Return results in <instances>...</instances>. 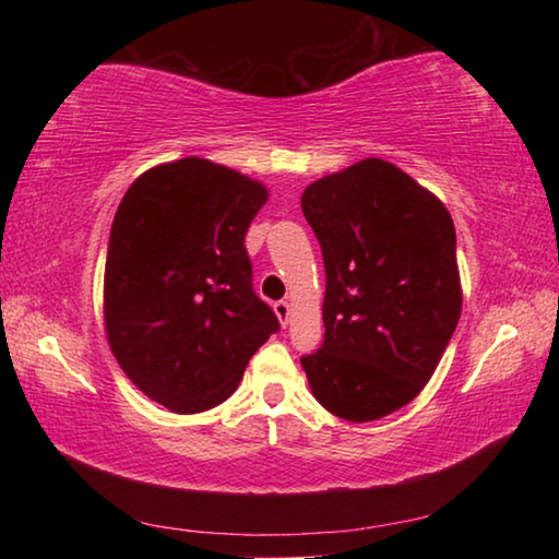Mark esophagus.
Here are the masks:
<instances>
[{"mask_svg": "<svg viewBox=\"0 0 559 559\" xmlns=\"http://www.w3.org/2000/svg\"><path fill=\"white\" fill-rule=\"evenodd\" d=\"M273 310H276V316H278V320H281V325L286 328V325H288V320H290V302H288V300H278L276 306H273Z\"/></svg>", "mask_w": 559, "mask_h": 559, "instance_id": "esophagus-1", "label": "esophagus"}]
</instances>
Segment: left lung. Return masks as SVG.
<instances>
[{"mask_svg":"<svg viewBox=\"0 0 559 559\" xmlns=\"http://www.w3.org/2000/svg\"><path fill=\"white\" fill-rule=\"evenodd\" d=\"M300 206L328 278L323 347L300 357L310 392L340 419H382L424 390L459 325L453 219L380 157L310 182Z\"/></svg>","mask_w":559,"mask_h":559,"instance_id":"1","label":"left lung"}]
</instances>
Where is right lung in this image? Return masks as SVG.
<instances>
[{
    "label": "right lung",
    "instance_id": "add662e5",
    "mask_svg": "<svg viewBox=\"0 0 559 559\" xmlns=\"http://www.w3.org/2000/svg\"><path fill=\"white\" fill-rule=\"evenodd\" d=\"M259 179L204 157L140 175L110 229L103 318L128 380L177 414L229 400L278 318L251 288Z\"/></svg>",
    "mask_w": 559,
    "mask_h": 559
}]
</instances>
